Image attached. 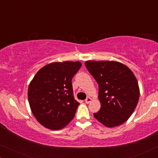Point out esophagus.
<instances>
[{
    "instance_id": "obj_1",
    "label": "esophagus",
    "mask_w": 158,
    "mask_h": 158,
    "mask_svg": "<svg viewBox=\"0 0 158 158\" xmlns=\"http://www.w3.org/2000/svg\"><path fill=\"white\" fill-rule=\"evenodd\" d=\"M92 101L91 98H90V97H88V98H86L85 100V102L86 103H90V101Z\"/></svg>"
}]
</instances>
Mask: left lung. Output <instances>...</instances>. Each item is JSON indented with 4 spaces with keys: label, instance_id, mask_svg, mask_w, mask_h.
Returning <instances> with one entry per match:
<instances>
[{
    "label": "left lung",
    "instance_id": "left-lung-1",
    "mask_svg": "<svg viewBox=\"0 0 158 158\" xmlns=\"http://www.w3.org/2000/svg\"><path fill=\"white\" fill-rule=\"evenodd\" d=\"M85 65L98 84L101 107L94 116L107 127L124 123L135 111L139 97L137 78L128 67L116 61H86Z\"/></svg>",
    "mask_w": 158,
    "mask_h": 158
}]
</instances>
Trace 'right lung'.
Listing matches in <instances>:
<instances>
[{
  "label": "right lung",
  "mask_w": 158,
  "mask_h": 158,
  "mask_svg": "<svg viewBox=\"0 0 158 158\" xmlns=\"http://www.w3.org/2000/svg\"><path fill=\"white\" fill-rule=\"evenodd\" d=\"M81 65L77 61L52 62L34 77L28 98L32 114L42 126L58 130L74 118L80 103L73 96L72 79Z\"/></svg>",
  "instance_id": "obj_1"
}]
</instances>
